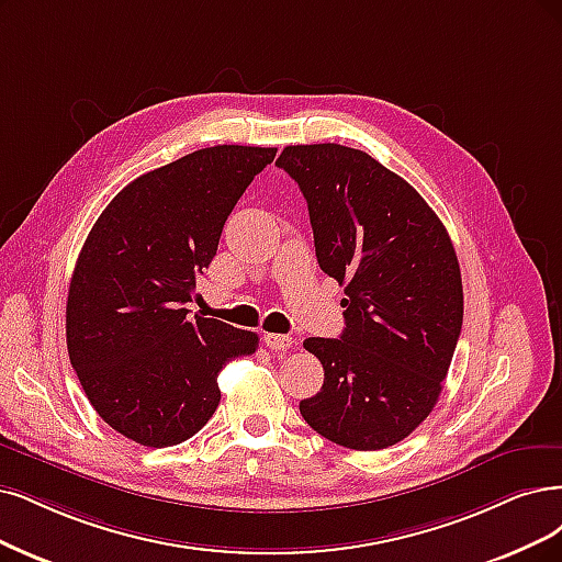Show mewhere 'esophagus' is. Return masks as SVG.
<instances>
[{
  "label": "esophagus",
  "mask_w": 562,
  "mask_h": 562,
  "mask_svg": "<svg viewBox=\"0 0 562 562\" xmlns=\"http://www.w3.org/2000/svg\"><path fill=\"white\" fill-rule=\"evenodd\" d=\"M263 342H266V347L270 351H286L289 347L294 345V338L292 336H282V334H266Z\"/></svg>",
  "instance_id": "34e87169"
}]
</instances>
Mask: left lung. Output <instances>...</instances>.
Here are the masks:
<instances>
[{"label":"left lung","mask_w":562,"mask_h":562,"mask_svg":"<svg viewBox=\"0 0 562 562\" xmlns=\"http://www.w3.org/2000/svg\"><path fill=\"white\" fill-rule=\"evenodd\" d=\"M307 201L319 268L345 284L340 338H307L324 384L299 409L357 451L405 440L435 407L463 326V282L440 217L409 182L338 143L276 161Z\"/></svg>","instance_id":"obj_1"}]
</instances>
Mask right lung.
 <instances>
[{"label":"right lung","mask_w":562,"mask_h":562,"mask_svg":"<svg viewBox=\"0 0 562 562\" xmlns=\"http://www.w3.org/2000/svg\"><path fill=\"white\" fill-rule=\"evenodd\" d=\"M278 148L215 145L143 173L82 245L67 299V349L99 417L143 447L190 440L220 405V370L259 338L194 315L196 276L226 217Z\"/></svg>","instance_id":"add662e5"}]
</instances>
